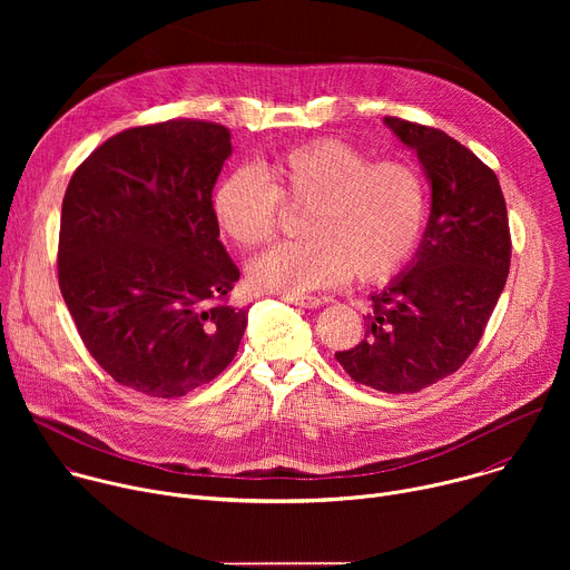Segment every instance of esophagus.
I'll return each instance as SVG.
<instances>
[{
  "mask_svg": "<svg viewBox=\"0 0 570 570\" xmlns=\"http://www.w3.org/2000/svg\"><path fill=\"white\" fill-rule=\"evenodd\" d=\"M284 302H291V304L302 306V308H317L322 304L317 297H308V295H304V297H284Z\"/></svg>",
  "mask_w": 570,
  "mask_h": 570,
  "instance_id": "1",
  "label": "esophagus"
}]
</instances>
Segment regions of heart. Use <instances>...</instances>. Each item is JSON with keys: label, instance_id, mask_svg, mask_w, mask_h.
I'll return each mask as SVG.
<instances>
[{"label": "heart", "instance_id": "obj_1", "mask_svg": "<svg viewBox=\"0 0 570 570\" xmlns=\"http://www.w3.org/2000/svg\"><path fill=\"white\" fill-rule=\"evenodd\" d=\"M279 203L308 212L304 240L284 243L248 266L259 293L299 297L352 277L381 282L417 248L426 191L405 161H374L343 139H317L277 155L257 174L229 171L214 189L212 214L238 248H257L277 227Z\"/></svg>", "mask_w": 570, "mask_h": 570}]
</instances>
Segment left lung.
<instances>
[{
    "mask_svg": "<svg viewBox=\"0 0 570 570\" xmlns=\"http://www.w3.org/2000/svg\"><path fill=\"white\" fill-rule=\"evenodd\" d=\"M417 153L431 214L413 259L372 293L365 341L336 352L343 370L379 392H420L453 374L478 345L510 273L508 207L497 174L442 130L385 117Z\"/></svg>",
    "mask_w": 570,
    "mask_h": 570,
    "instance_id": "obj_1",
    "label": "left lung"
}]
</instances>
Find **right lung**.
Here are the masks:
<instances>
[{"label": "right lung", "instance_id": "obj_1", "mask_svg": "<svg viewBox=\"0 0 570 570\" xmlns=\"http://www.w3.org/2000/svg\"><path fill=\"white\" fill-rule=\"evenodd\" d=\"M229 155L225 126L174 119L110 137L67 185L60 293L95 361L148 396L216 379L248 327L212 214Z\"/></svg>", "mask_w": 570, "mask_h": 570}]
</instances>
